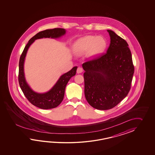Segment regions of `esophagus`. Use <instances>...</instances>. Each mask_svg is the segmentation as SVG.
Here are the masks:
<instances>
[{
  "label": "esophagus",
  "instance_id": "1",
  "mask_svg": "<svg viewBox=\"0 0 155 155\" xmlns=\"http://www.w3.org/2000/svg\"><path fill=\"white\" fill-rule=\"evenodd\" d=\"M83 71V70L81 67H78V69H77V73L78 74H80V73H82Z\"/></svg>",
  "mask_w": 155,
  "mask_h": 155
}]
</instances>
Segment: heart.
<instances>
[{
	"instance_id": "1",
	"label": "heart",
	"mask_w": 155,
	"mask_h": 155,
	"mask_svg": "<svg viewBox=\"0 0 155 155\" xmlns=\"http://www.w3.org/2000/svg\"><path fill=\"white\" fill-rule=\"evenodd\" d=\"M106 45L107 42L104 37L87 35L77 40L73 44V49L78 55H81L87 51V55L93 57L103 53Z\"/></svg>"
}]
</instances>
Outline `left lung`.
Masks as SVG:
<instances>
[{"instance_id": "8db88e82", "label": "left lung", "mask_w": 155, "mask_h": 155, "mask_svg": "<svg viewBox=\"0 0 155 155\" xmlns=\"http://www.w3.org/2000/svg\"><path fill=\"white\" fill-rule=\"evenodd\" d=\"M107 31L111 40L106 53L82 64L86 99L101 110L112 109L127 95L134 73L128 44L112 30Z\"/></svg>"}]
</instances>
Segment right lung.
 <instances>
[{"label": "right lung", "instance_id": "obj_1", "mask_svg": "<svg viewBox=\"0 0 155 155\" xmlns=\"http://www.w3.org/2000/svg\"><path fill=\"white\" fill-rule=\"evenodd\" d=\"M66 30L63 28H55L40 31L29 40L25 46L20 57L19 63L18 81L20 88L26 99L31 104L42 109H50L59 105L64 99L66 85L71 77L75 75L77 66L74 67L69 72L63 74L60 78L52 89L46 93L39 94L33 91L26 83L24 73V63L27 51L30 45L35 40L43 38H59L65 34Z\"/></svg>", "mask_w": 155, "mask_h": 155}]
</instances>
